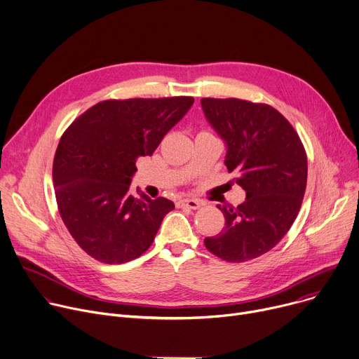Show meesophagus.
Here are the masks:
<instances>
[{
  "label": "esophagus",
  "mask_w": 359,
  "mask_h": 359,
  "mask_svg": "<svg viewBox=\"0 0 359 359\" xmlns=\"http://www.w3.org/2000/svg\"><path fill=\"white\" fill-rule=\"evenodd\" d=\"M176 206L177 208H186V209L196 210V209H199L202 206V203L199 201H196V199H182V201H179L176 203Z\"/></svg>",
  "instance_id": "1"
}]
</instances>
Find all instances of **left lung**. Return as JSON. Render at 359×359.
<instances>
[{
	"instance_id": "obj_1",
	"label": "left lung",
	"mask_w": 359,
	"mask_h": 359,
	"mask_svg": "<svg viewBox=\"0 0 359 359\" xmlns=\"http://www.w3.org/2000/svg\"><path fill=\"white\" fill-rule=\"evenodd\" d=\"M208 121L224 140V165L246 191L239 206H217L223 231L205 239L226 262H246L273 249L295 222L306 189L305 147L272 106L241 99H202Z\"/></svg>"
}]
</instances>
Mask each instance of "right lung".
Instances as JSON below:
<instances>
[{
  "instance_id": "1",
  "label": "right lung",
  "mask_w": 359,
  "mask_h": 359,
  "mask_svg": "<svg viewBox=\"0 0 359 359\" xmlns=\"http://www.w3.org/2000/svg\"><path fill=\"white\" fill-rule=\"evenodd\" d=\"M193 102L186 95L104 100L64 132L53 163L55 199L64 224L87 255L118 265L150 248L175 205L130 193L136 160L153 154Z\"/></svg>"
}]
</instances>
